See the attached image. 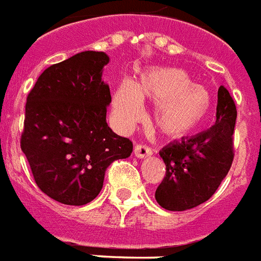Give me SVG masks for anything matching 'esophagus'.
Masks as SVG:
<instances>
[{
  "label": "esophagus",
  "mask_w": 261,
  "mask_h": 261,
  "mask_svg": "<svg viewBox=\"0 0 261 261\" xmlns=\"http://www.w3.org/2000/svg\"><path fill=\"white\" fill-rule=\"evenodd\" d=\"M133 153L139 159H144V158L152 155V149L145 144H136L135 148H133Z\"/></svg>",
  "instance_id": "esophagus-1"
}]
</instances>
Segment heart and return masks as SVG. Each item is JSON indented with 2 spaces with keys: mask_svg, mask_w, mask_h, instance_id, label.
Listing matches in <instances>:
<instances>
[{
  "mask_svg": "<svg viewBox=\"0 0 261 261\" xmlns=\"http://www.w3.org/2000/svg\"><path fill=\"white\" fill-rule=\"evenodd\" d=\"M141 99L155 103L153 122L163 135L174 139L198 130L213 113L209 90L180 68H152L136 85L122 81L113 97V116L121 128H132L141 120Z\"/></svg>",
  "mask_w": 261,
  "mask_h": 261,
  "instance_id": "heart-1",
  "label": "heart"
}]
</instances>
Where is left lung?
<instances>
[{"instance_id":"left-lung-1","label":"left lung","mask_w":261,"mask_h":261,"mask_svg":"<svg viewBox=\"0 0 261 261\" xmlns=\"http://www.w3.org/2000/svg\"><path fill=\"white\" fill-rule=\"evenodd\" d=\"M216 124L205 132L168 144L159 152L166 176L155 198L163 209L183 212L206 202L228 175L234 158L237 110L232 95L218 89Z\"/></svg>"}]
</instances>
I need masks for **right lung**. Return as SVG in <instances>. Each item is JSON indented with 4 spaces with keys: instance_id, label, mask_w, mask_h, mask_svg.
<instances>
[{
    "instance_id": "obj_1",
    "label": "right lung",
    "mask_w": 261,
    "mask_h": 261,
    "mask_svg": "<svg viewBox=\"0 0 261 261\" xmlns=\"http://www.w3.org/2000/svg\"><path fill=\"white\" fill-rule=\"evenodd\" d=\"M108 63L105 52L76 54L45 68L27 97L20 145L37 187L64 205L93 201L106 168L132 153V141L106 122Z\"/></svg>"
}]
</instances>
